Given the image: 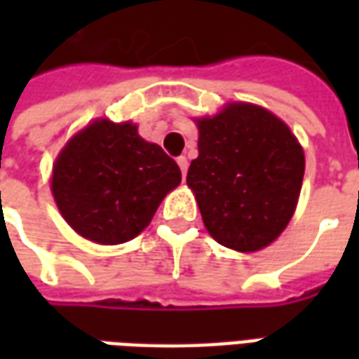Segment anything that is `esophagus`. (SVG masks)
<instances>
[{"label": "esophagus", "mask_w": 359, "mask_h": 359, "mask_svg": "<svg viewBox=\"0 0 359 359\" xmlns=\"http://www.w3.org/2000/svg\"><path fill=\"white\" fill-rule=\"evenodd\" d=\"M177 163H179L180 172H182V177H187V171H188V159H187V157L180 156L179 159H177Z\"/></svg>", "instance_id": "esophagus-1"}]
</instances>
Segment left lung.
Returning a JSON list of instances; mask_svg holds the SVG:
<instances>
[{"instance_id":"1","label":"left lung","mask_w":359,"mask_h":359,"mask_svg":"<svg viewBox=\"0 0 359 359\" xmlns=\"http://www.w3.org/2000/svg\"><path fill=\"white\" fill-rule=\"evenodd\" d=\"M196 125L198 157L187 184L208 233L236 252L269 246L292 219L302 190L306 159L296 136L252 103H229Z\"/></svg>"}]
</instances>
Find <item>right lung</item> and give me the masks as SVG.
I'll return each instance as SVG.
<instances>
[{
	"label": "right lung",
	"mask_w": 359,
	"mask_h": 359,
	"mask_svg": "<svg viewBox=\"0 0 359 359\" xmlns=\"http://www.w3.org/2000/svg\"><path fill=\"white\" fill-rule=\"evenodd\" d=\"M180 184V169L133 123L97 118L74 134L53 165L51 192L76 233L97 244L133 241Z\"/></svg>",
	"instance_id": "1"
}]
</instances>
